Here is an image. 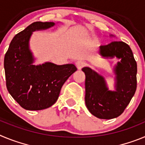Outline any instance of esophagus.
Returning a JSON list of instances; mask_svg holds the SVG:
<instances>
[{
	"mask_svg": "<svg viewBox=\"0 0 145 145\" xmlns=\"http://www.w3.org/2000/svg\"><path fill=\"white\" fill-rule=\"evenodd\" d=\"M75 65H76V67L78 70H80L85 66V62L83 61H77L76 63H75Z\"/></svg>",
	"mask_w": 145,
	"mask_h": 145,
	"instance_id": "1",
	"label": "esophagus"
}]
</instances>
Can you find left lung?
Masks as SVG:
<instances>
[{
  "label": "left lung",
  "instance_id": "8db88e82",
  "mask_svg": "<svg viewBox=\"0 0 145 145\" xmlns=\"http://www.w3.org/2000/svg\"><path fill=\"white\" fill-rule=\"evenodd\" d=\"M99 54L121 59L114 69L116 91H109L103 77L86 67L82 69L86 75L85 102L89 112L98 118H115L123 112L135 93L137 65L130 46L123 41L101 46Z\"/></svg>",
  "mask_w": 145,
  "mask_h": 145
}]
</instances>
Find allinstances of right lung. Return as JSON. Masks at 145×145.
I'll list each match as a JSON object with an SVG mask.
<instances>
[{"label": "right lung", "instance_id": "right-lung-1", "mask_svg": "<svg viewBox=\"0 0 145 145\" xmlns=\"http://www.w3.org/2000/svg\"><path fill=\"white\" fill-rule=\"evenodd\" d=\"M54 22H35L16 34L4 57L6 87L19 105L27 110H40L52 106L58 99L61 88L77 70L72 64L57 65L46 62L33 65L29 48L32 33L54 26Z\"/></svg>", "mask_w": 145, "mask_h": 145}]
</instances>
